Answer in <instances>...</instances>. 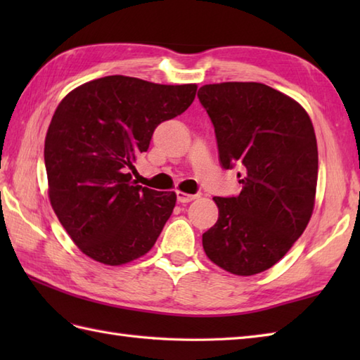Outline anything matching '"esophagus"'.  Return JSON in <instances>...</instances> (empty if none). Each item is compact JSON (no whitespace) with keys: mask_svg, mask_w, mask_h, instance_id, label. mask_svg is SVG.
<instances>
[{"mask_svg":"<svg viewBox=\"0 0 360 360\" xmlns=\"http://www.w3.org/2000/svg\"><path fill=\"white\" fill-rule=\"evenodd\" d=\"M176 198H178V202H190L193 201L198 198V195H188V193H184V192H176Z\"/></svg>","mask_w":360,"mask_h":360,"instance_id":"1","label":"esophagus"}]
</instances>
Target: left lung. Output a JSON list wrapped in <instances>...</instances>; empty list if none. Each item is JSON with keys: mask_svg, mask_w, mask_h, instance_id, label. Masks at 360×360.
<instances>
[{"mask_svg": "<svg viewBox=\"0 0 360 360\" xmlns=\"http://www.w3.org/2000/svg\"><path fill=\"white\" fill-rule=\"evenodd\" d=\"M215 128L221 167L241 168L238 196H215L219 217L202 233L213 263L255 275L286 255L314 210L319 153L300 103L257 82H226L198 91Z\"/></svg>", "mask_w": 360, "mask_h": 360, "instance_id": "left-lung-1", "label": "left lung"}]
</instances>
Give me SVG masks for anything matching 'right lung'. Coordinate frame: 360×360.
<instances>
[{"instance_id":"add662e5","label":"right lung","mask_w":360,"mask_h":360,"mask_svg":"<svg viewBox=\"0 0 360 360\" xmlns=\"http://www.w3.org/2000/svg\"><path fill=\"white\" fill-rule=\"evenodd\" d=\"M196 88L108 75L72 89L57 106L44 141L49 201L89 258L119 266L155 246L176 193L136 186L128 168L160 122L192 105Z\"/></svg>"}]
</instances>
